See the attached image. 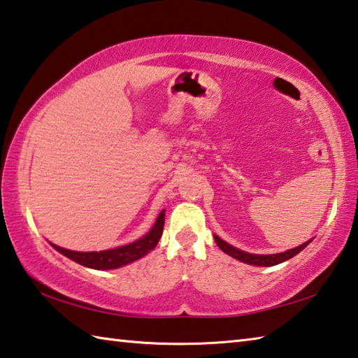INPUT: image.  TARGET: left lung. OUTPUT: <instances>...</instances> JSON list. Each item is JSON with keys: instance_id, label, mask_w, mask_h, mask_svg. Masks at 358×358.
<instances>
[{"instance_id": "1", "label": "left lung", "mask_w": 358, "mask_h": 358, "mask_svg": "<svg viewBox=\"0 0 358 358\" xmlns=\"http://www.w3.org/2000/svg\"><path fill=\"white\" fill-rule=\"evenodd\" d=\"M215 241L216 245L220 246V250L224 251L226 254H229L230 257L240 260V262H245V264H250V265H259V266H271V265H278L284 262V260H287L290 257H294L299 254L303 248H306V245L310 243H303L300 246L294 248V250H289L286 252H280V254H266V256H262V254H250V252H245V251H240L237 248L230 246L226 241L221 240L220 237H216L215 235Z\"/></svg>"}]
</instances>
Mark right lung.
<instances>
[{"instance_id":"add662e5","label":"right lung","mask_w":358,"mask_h":358,"mask_svg":"<svg viewBox=\"0 0 358 358\" xmlns=\"http://www.w3.org/2000/svg\"><path fill=\"white\" fill-rule=\"evenodd\" d=\"M162 229H164V210L161 211L159 216L155 222L153 229L142 237L141 240L134 241V243L115 248V250H107V251H99V252H77V251H69L64 250V248H59L57 245H52L58 252H62L63 256L69 257L74 262L80 264L83 266H90V268L96 270H110V268H118V266H123L126 264L134 262V260L143 257L145 254H148L153 248L157 245Z\"/></svg>"}]
</instances>
